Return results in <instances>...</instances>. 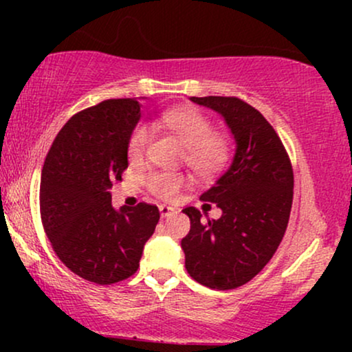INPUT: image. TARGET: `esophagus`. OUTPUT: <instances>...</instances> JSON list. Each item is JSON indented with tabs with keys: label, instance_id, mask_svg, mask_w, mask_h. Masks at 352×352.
Listing matches in <instances>:
<instances>
[{
	"label": "esophagus",
	"instance_id": "34e87169",
	"mask_svg": "<svg viewBox=\"0 0 352 352\" xmlns=\"http://www.w3.org/2000/svg\"><path fill=\"white\" fill-rule=\"evenodd\" d=\"M159 210H160V215H162V218H167V217H170V215H173V213H175V208L168 207V205H160Z\"/></svg>",
	"mask_w": 352,
	"mask_h": 352
}]
</instances>
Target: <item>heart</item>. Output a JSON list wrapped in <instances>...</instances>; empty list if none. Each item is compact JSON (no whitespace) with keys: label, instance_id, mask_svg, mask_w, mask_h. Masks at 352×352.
<instances>
[{"label":"heart","instance_id":"1","mask_svg":"<svg viewBox=\"0 0 352 352\" xmlns=\"http://www.w3.org/2000/svg\"><path fill=\"white\" fill-rule=\"evenodd\" d=\"M184 145L185 165L201 179L215 177L230 160V142L225 135L217 134L208 117L199 111H165L157 119ZM152 134L147 125L139 124L132 129L127 140V155L132 162H142L147 155ZM187 184L184 173L153 172L148 175L147 187L155 197L170 200Z\"/></svg>","mask_w":352,"mask_h":352}]
</instances>
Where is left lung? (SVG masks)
<instances>
[{
	"label": "left lung",
	"mask_w": 352,
	"mask_h": 352,
	"mask_svg": "<svg viewBox=\"0 0 352 352\" xmlns=\"http://www.w3.org/2000/svg\"><path fill=\"white\" fill-rule=\"evenodd\" d=\"M227 120L236 140L230 168L200 197L221 208L218 220H200L184 208L190 232L182 240L185 268L200 285L233 289L253 280L273 258L288 227L293 167L273 125L238 98H192Z\"/></svg>",
	"instance_id": "left-lung-1"
}]
</instances>
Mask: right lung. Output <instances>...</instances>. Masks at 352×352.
Masks as SVG:
<instances>
[{"instance_id": "obj_1", "label": "right lung", "mask_w": 352, "mask_h": 352, "mask_svg": "<svg viewBox=\"0 0 352 352\" xmlns=\"http://www.w3.org/2000/svg\"><path fill=\"white\" fill-rule=\"evenodd\" d=\"M140 119L135 99H107L78 112L56 135L43 165L41 221L72 273L96 285L127 280L139 268L159 208L112 207L114 180L127 168V140Z\"/></svg>"}]
</instances>
